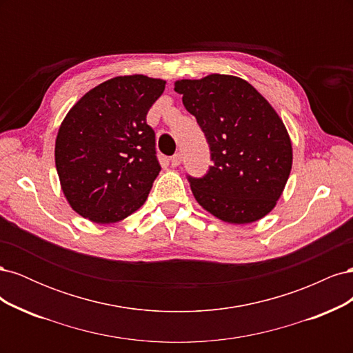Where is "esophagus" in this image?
I'll return each instance as SVG.
<instances>
[{
    "instance_id": "1",
    "label": "esophagus",
    "mask_w": 353,
    "mask_h": 353,
    "mask_svg": "<svg viewBox=\"0 0 353 353\" xmlns=\"http://www.w3.org/2000/svg\"><path fill=\"white\" fill-rule=\"evenodd\" d=\"M181 162H183V156H181V153H176V154L170 157V165H172V168L179 166Z\"/></svg>"
}]
</instances>
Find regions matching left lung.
Listing matches in <instances>:
<instances>
[{
	"instance_id": "8db88e82",
	"label": "left lung",
	"mask_w": 353,
	"mask_h": 353,
	"mask_svg": "<svg viewBox=\"0 0 353 353\" xmlns=\"http://www.w3.org/2000/svg\"><path fill=\"white\" fill-rule=\"evenodd\" d=\"M175 91L196 116L213 160L205 176H188L199 205L228 223H250L268 215L293 163L281 117L248 81L231 74L181 79Z\"/></svg>"
}]
</instances>
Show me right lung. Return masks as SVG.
<instances>
[{"label":"right lung","instance_id":"right-lung-1","mask_svg":"<svg viewBox=\"0 0 353 353\" xmlns=\"http://www.w3.org/2000/svg\"><path fill=\"white\" fill-rule=\"evenodd\" d=\"M166 82L128 74L90 90L69 110L56 138V168L72 209L95 223L140 209L160 172L145 116Z\"/></svg>","mask_w":353,"mask_h":353}]
</instances>
